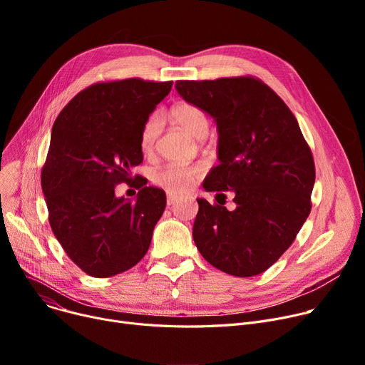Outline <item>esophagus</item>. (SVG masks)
<instances>
[{
    "mask_svg": "<svg viewBox=\"0 0 365 365\" xmlns=\"http://www.w3.org/2000/svg\"><path fill=\"white\" fill-rule=\"evenodd\" d=\"M178 201H179L178 197H175V195H167V207L175 205Z\"/></svg>",
    "mask_w": 365,
    "mask_h": 365,
    "instance_id": "34e87169",
    "label": "esophagus"
}]
</instances>
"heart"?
<instances>
[{
  "label": "heart",
  "mask_w": 365,
  "mask_h": 365,
  "mask_svg": "<svg viewBox=\"0 0 365 365\" xmlns=\"http://www.w3.org/2000/svg\"><path fill=\"white\" fill-rule=\"evenodd\" d=\"M171 120L185 128L190 136L197 139H204L208 133L210 123L205 112L187 102L178 103L170 110ZM161 131V117L158 113H152L145 121L140 131V149L145 153H149L155 146L157 138ZM202 168L200 165H178L170 164L153 175V183L165 189L168 194H186L192 187V185L201 178Z\"/></svg>",
  "instance_id": "obj_1"
}]
</instances>
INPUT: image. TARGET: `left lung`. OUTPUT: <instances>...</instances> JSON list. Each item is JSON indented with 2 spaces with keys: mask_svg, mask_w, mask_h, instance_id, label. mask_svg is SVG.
Returning <instances> with one entry per match:
<instances>
[{
  "mask_svg": "<svg viewBox=\"0 0 365 365\" xmlns=\"http://www.w3.org/2000/svg\"><path fill=\"white\" fill-rule=\"evenodd\" d=\"M176 90L217 125L219 165L202 187L223 197L231 190L235 202L229 212L197 198L195 245L229 275H259L292 245L311 213L312 152L289 106L253 76L178 81Z\"/></svg>",
  "mask_w": 365,
  "mask_h": 365,
  "instance_id": "obj_1",
  "label": "left lung"
}]
</instances>
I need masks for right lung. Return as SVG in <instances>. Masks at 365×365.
<instances>
[{"label":"right lung","instance_id":"right-lung-1","mask_svg":"<svg viewBox=\"0 0 365 365\" xmlns=\"http://www.w3.org/2000/svg\"><path fill=\"white\" fill-rule=\"evenodd\" d=\"M173 81L139 78L98 83L80 91L54 121L41 173L51 231L90 277L108 278L138 264L164 213L165 192L134 178L131 201L115 185L131 182L143 161L145 121Z\"/></svg>","mask_w":365,"mask_h":365}]
</instances>
